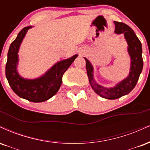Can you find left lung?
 <instances>
[{
  "label": "left lung",
  "mask_w": 150,
  "mask_h": 150,
  "mask_svg": "<svg viewBox=\"0 0 150 150\" xmlns=\"http://www.w3.org/2000/svg\"><path fill=\"white\" fill-rule=\"evenodd\" d=\"M115 31L117 34L124 33L128 45V52L131 57V69L127 78L110 88L99 85L93 79V67L91 62L86 59V67L89 83L93 91L102 98L109 100H115L126 96L135 88L143 67V60L142 57V44L137 37L133 30L127 24L122 22H114Z\"/></svg>",
  "instance_id": "left-lung-1"
}]
</instances>
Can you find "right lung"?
I'll list each match as a JSON object with an SVG mask.
<instances>
[{
  "label": "right lung",
  "instance_id": "add662e5",
  "mask_svg": "<svg viewBox=\"0 0 150 150\" xmlns=\"http://www.w3.org/2000/svg\"><path fill=\"white\" fill-rule=\"evenodd\" d=\"M31 27L32 26H26L21 30L17 38L10 45L5 66V75L12 91L19 97L33 103H41L50 99L57 93L62 81L63 74L78 54L56 63L39 78L35 79L22 78L17 71L19 62L17 53L23 38L28 29Z\"/></svg>",
  "mask_w": 150,
  "mask_h": 150
}]
</instances>
